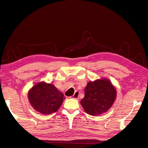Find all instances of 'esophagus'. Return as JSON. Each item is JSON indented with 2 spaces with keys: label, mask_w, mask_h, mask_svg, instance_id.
Returning a JSON list of instances; mask_svg holds the SVG:
<instances>
[{
  "label": "esophagus",
  "mask_w": 148,
  "mask_h": 148,
  "mask_svg": "<svg viewBox=\"0 0 148 148\" xmlns=\"http://www.w3.org/2000/svg\"><path fill=\"white\" fill-rule=\"evenodd\" d=\"M79 94H80V92L78 91H76L75 92V94L72 96L71 97L73 98V99H78V97H79Z\"/></svg>",
  "instance_id": "obj_1"
}]
</instances>
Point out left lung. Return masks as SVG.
Listing matches in <instances>:
<instances>
[{
	"instance_id": "left-lung-1",
	"label": "left lung",
	"mask_w": 148,
	"mask_h": 148,
	"mask_svg": "<svg viewBox=\"0 0 148 148\" xmlns=\"http://www.w3.org/2000/svg\"><path fill=\"white\" fill-rule=\"evenodd\" d=\"M84 92L85 96L80 104L85 112L92 116L106 112L116 97L115 87L109 80L104 78L88 82Z\"/></svg>"
}]
</instances>
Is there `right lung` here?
I'll use <instances>...</instances> for the list:
<instances>
[{"instance_id":"add662e5","label":"right lung","mask_w":148,"mask_h":148,"mask_svg":"<svg viewBox=\"0 0 148 148\" xmlns=\"http://www.w3.org/2000/svg\"><path fill=\"white\" fill-rule=\"evenodd\" d=\"M28 97L32 106L38 112L49 114L56 112L65 97L53 84L41 82L28 91Z\"/></svg>"}]
</instances>
